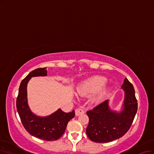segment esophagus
I'll return each instance as SVG.
<instances>
[{"label":"esophagus","instance_id":"obj_1","mask_svg":"<svg viewBox=\"0 0 154 154\" xmlns=\"http://www.w3.org/2000/svg\"><path fill=\"white\" fill-rule=\"evenodd\" d=\"M84 113V110H83V109H82V108H79V109H77L75 110V115L77 116L83 114Z\"/></svg>","mask_w":154,"mask_h":154}]
</instances>
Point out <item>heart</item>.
<instances>
[{
  "label": "heart",
  "mask_w": 154,
  "mask_h": 154,
  "mask_svg": "<svg viewBox=\"0 0 154 154\" xmlns=\"http://www.w3.org/2000/svg\"><path fill=\"white\" fill-rule=\"evenodd\" d=\"M106 79L102 76H94L84 81L77 89V93L82 96H89L94 92L93 101L100 100L103 95V87L106 84Z\"/></svg>",
  "instance_id": "b5f03b06"
}]
</instances>
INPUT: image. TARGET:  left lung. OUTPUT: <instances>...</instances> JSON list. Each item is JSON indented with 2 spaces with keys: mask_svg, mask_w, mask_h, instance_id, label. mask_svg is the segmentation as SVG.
<instances>
[{
  "mask_svg": "<svg viewBox=\"0 0 154 154\" xmlns=\"http://www.w3.org/2000/svg\"><path fill=\"white\" fill-rule=\"evenodd\" d=\"M122 88L125 91L122 111L112 112L108 100L87 111L88 138L96 143H108L121 138L130 129L138 110L137 100L133 84L125 78Z\"/></svg>",
  "mask_w": 154,
  "mask_h": 154,
  "instance_id": "8db88e82",
  "label": "left lung"
}]
</instances>
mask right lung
<instances>
[{
	"label": "right lung",
	"mask_w": 154,
	"mask_h": 154,
	"mask_svg": "<svg viewBox=\"0 0 154 154\" xmlns=\"http://www.w3.org/2000/svg\"><path fill=\"white\" fill-rule=\"evenodd\" d=\"M47 75L45 68L32 71L23 80L16 99V109L23 126L27 132L35 137L45 141H54L63 134L68 122L75 116V111L66 113L58 109L49 116L38 117L30 111L27 103V83L32 77Z\"/></svg>",
	"instance_id": "1"
}]
</instances>
